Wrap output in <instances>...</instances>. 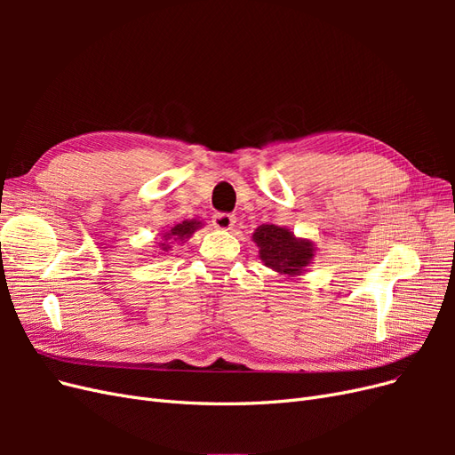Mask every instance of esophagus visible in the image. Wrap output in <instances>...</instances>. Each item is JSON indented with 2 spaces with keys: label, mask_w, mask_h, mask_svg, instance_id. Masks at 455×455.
Here are the masks:
<instances>
[{
  "label": "esophagus",
  "mask_w": 455,
  "mask_h": 455,
  "mask_svg": "<svg viewBox=\"0 0 455 455\" xmlns=\"http://www.w3.org/2000/svg\"><path fill=\"white\" fill-rule=\"evenodd\" d=\"M212 226H214L216 229L228 231V229H231L233 226H235V216L228 214V212H216V214L212 216Z\"/></svg>",
  "instance_id": "1"
}]
</instances>
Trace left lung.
Here are the masks:
<instances>
[{"mask_svg":"<svg viewBox=\"0 0 455 455\" xmlns=\"http://www.w3.org/2000/svg\"><path fill=\"white\" fill-rule=\"evenodd\" d=\"M252 241L258 244L261 261L288 277L304 273L315 256V244L311 241L298 239L291 229L275 224L258 226Z\"/></svg>","mask_w":455,"mask_h":455,"instance_id":"8db88e82","label":"left lung"}]
</instances>
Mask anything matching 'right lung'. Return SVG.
Here are the masks:
<instances>
[{"mask_svg":"<svg viewBox=\"0 0 455 455\" xmlns=\"http://www.w3.org/2000/svg\"><path fill=\"white\" fill-rule=\"evenodd\" d=\"M203 224L199 220H184L182 224H176L174 228H171L169 231L163 233V239L157 243V249L161 254L169 252L172 249L174 243H184L186 239H189L194 233L201 228Z\"/></svg>","mask_w":455,"mask_h":455,"instance_id":"1","label":"right lung"}]
</instances>
